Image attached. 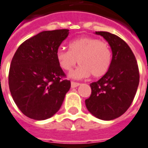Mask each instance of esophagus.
<instances>
[{
    "label": "esophagus",
    "mask_w": 148,
    "mask_h": 148,
    "mask_svg": "<svg viewBox=\"0 0 148 148\" xmlns=\"http://www.w3.org/2000/svg\"><path fill=\"white\" fill-rule=\"evenodd\" d=\"M79 83L78 82H71V87L72 88H74V87H77L79 86Z\"/></svg>",
    "instance_id": "obj_1"
}]
</instances>
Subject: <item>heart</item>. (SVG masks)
<instances>
[{"label":"heart","mask_w":148,"mask_h":148,"mask_svg":"<svg viewBox=\"0 0 148 148\" xmlns=\"http://www.w3.org/2000/svg\"><path fill=\"white\" fill-rule=\"evenodd\" d=\"M58 62L62 69L70 71L77 63L81 66L73 71L74 78L103 76L111 64L112 53L109 44L92 37H81L70 43L69 50L60 48L56 53Z\"/></svg>","instance_id":"obj_1"}]
</instances>
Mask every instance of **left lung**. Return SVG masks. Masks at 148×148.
<instances>
[{"mask_svg":"<svg viewBox=\"0 0 148 148\" xmlns=\"http://www.w3.org/2000/svg\"><path fill=\"white\" fill-rule=\"evenodd\" d=\"M95 34L108 42L112 60L106 74L90 84L91 95L85 103L94 116L112 120L124 114L132 105L139 86V67L132 50L123 39L108 32Z\"/></svg>","mask_w":148,"mask_h":148,"instance_id":"1","label":"left lung"}]
</instances>
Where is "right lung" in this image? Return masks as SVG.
I'll return each instance as SVG.
<instances>
[{
    "label": "right lung",
    "mask_w": 148,
    "mask_h": 148,
    "mask_svg": "<svg viewBox=\"0 0 148 148\" xmlns=\"http://www.w3.org/2000/svg\"><path fill=\"white\" fill-rule=\"evenodd\" d=\"M69 29L43 31L21 44L10 64L9 86L17 107L27 117L44 120L56 114L71 88L56 53Z\"/></svg>",
    "instance_id": "1"
}]
</instances>
